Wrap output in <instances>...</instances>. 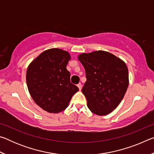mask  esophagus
<instances>
[{
	"instance_id": "34e87169",
	"label": "esophagus",
	"mask_w": 154,
	"mask_h": 154,
	"mask_svg": "<svg viewBox=\"0 0 154 154\" xmlns=\"http://www.w3.org/2000/svg\"><path fill=\"white\" fill-rule=\"evenodd\" d=\"M77 87L79 88V90H82V83H78L77 84Z\"/></svg>"
}]
</instances>
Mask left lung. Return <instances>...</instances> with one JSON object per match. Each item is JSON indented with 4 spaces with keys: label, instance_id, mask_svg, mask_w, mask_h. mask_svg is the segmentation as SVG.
<instances>
[{
    "label": "left lung",
    "instance_id": "left-lung-1",
    "mask_svg": "<svg viewBox=\"0 0 154 154\" xmlns=\"http://www.w3.org/2000/svg\"><path fill=\"white\" fill-rule=\"evenodd\" d=\"M85 71L82 92L88 107L98 116H106L119 105L128 87V70L125 62L105 51L83 53L78 56Z\"/></svg>",
    "mask_w": 154,
    "mask_h": 154
}]
</instances>
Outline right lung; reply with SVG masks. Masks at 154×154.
<instances>
[{"label": "right lung", "instance_id": "right-lung-1", "mask_svg": "<svg viewBox=\"0 0 154 154\" xmlns=\"http://www.w3.org/2000/svg\"><path fill=\"white\" fill-rule=\"evenodd\" d=\"M71 56L66 51L52 48L42 52L28 66L26 83L36 105L49 113L64 111L79 91L70 81L66 65Z\"/></svg>", "mask_w": 154, "mask_h": 154}]
</instances>
